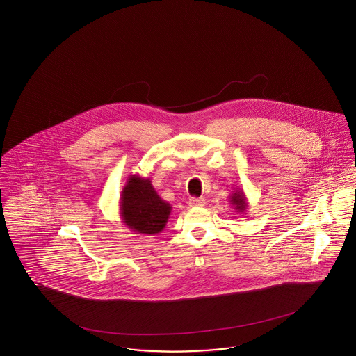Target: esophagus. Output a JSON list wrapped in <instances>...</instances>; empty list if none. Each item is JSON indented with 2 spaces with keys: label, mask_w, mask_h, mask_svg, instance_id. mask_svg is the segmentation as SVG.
<instances>
[{
  "label": "esophagus",
  "mask_w": 356,
  "mask_h": 356,
  "mask_svg": "<svg viewBox=\"0 0 356 356\" xmlns=\"http://www.w3.org/2000/svg\"><path fill=\"white\" fill-rule=\"evenodd\" d=\"M204 199L202 197H191L189 199V206L191 207H203L204 206Z\"/></svg>",
  "instance_id": "1"
}]
</instances>
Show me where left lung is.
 Returning a JSON list of instances; mask_svg holds the SVG:
<instances>
[{"mask_svg":"<svg viewBox=\"0 0 356 356\" xmlns=\"http://www.w3.org/2000/svg\"><path fill=\"white\" fill-rule=\"evenodd\" d=\"M230 204L238 213H245L248 211L249 204H248V199L243 189L236 188L231 193Z\"/></svg>","mask_w":356,"mask_h":356,"instance_id":"8db88e82","label":"left lung"}]
</instances>
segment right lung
<instances>
[{"label": "right lung", "instance_id": "1", "mask_svg": "<svg viewBox=\"0 0 356 356\" xmlns=\"http://www.w3.org/2000/svg\"><path fill=\"white\" fill-rule=\"evenodd\" d=\"M172 206L163 200L149 177L130 175L120 197V216L129 230L154 235L165 229Z\"/></svg>", "mask_w": 356, "mask_h": 356}]
</instances>
